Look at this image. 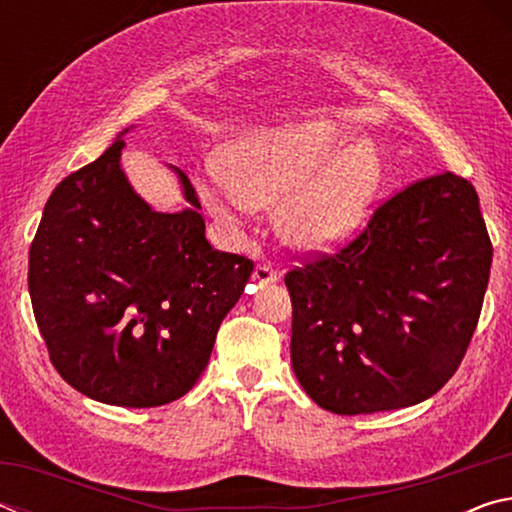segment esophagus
<instances>
[{"label": "esophagus", "instance_id": "esophagus-1", "mask_svg": "<svg viewBox=\"0 0 512 512\" xmlns=\"http://www.w3.org/2000/svg\"><path fill=\"white\" fill-rule=\"evenodd\" d=\"M250 280H253V282L257 284V287H266V284H273V282L277 280V273L273 271L271 266L259 264V266H255L253 277H250Z\"/></svg>", "mask_w": 512, "mask_h": 512}]
</instances>
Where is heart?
<instances>
[{"label":"heart","instance_id":"heart-1","mask_svg":"<svg viewBox=\"0 0 512 512\" xmlns=\"http://www.w3.org/2000/svg\"><path fill=\"white\" fill-rule=\"evenodd\" d=\"M375 146L336 151V137L316 128H268L225 149V173L207 169L198 192L225 228H237L250 205H275V230L302 253H327L357 235L379 194Z\"/></svg>","mask_w":512,"mask_h":512}]
</instances>
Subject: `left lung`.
I'll use <instances>...</instances> for the list:
<instances>
[{
  "label": "left lung",
  "instance_id": "8db88e82",
  "mask_svg": "<svg viewBox=\"0 0 512 512\" xmlns=\"http://www.w3.org/2000/svg\"><path fill=\"white\" fill-rule=\"evenodd\" d=\"M490 264L465 178L445 171L388 198L339 253L284 277L300 386L339 415L424 402L461 366Z\"/></svg>",
  "mask_w": 512,
  "mask_h": 512
}]
</instances>
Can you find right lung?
<instances>
[{"instance_id":"add662e5","label":"right lung","mask_w":512,"mask_h":512,"mask_svg":"<svg viewBox=\"0 0 512 512\" xmlns=\"http://www.w3.org/2000/svg\"><path fill=\"white\" fill-rule=\"evenodd\" d=\"M131 128L51 192L29 253V293L69 386L103 404L149 409L201 377L253 262L210 246L180 169L171 167L185 210L155 212L135 192L121 169Z\"/></svg>"}]
</instances>
